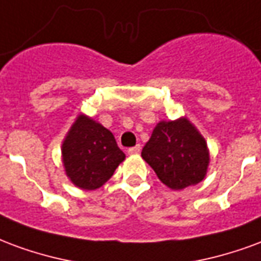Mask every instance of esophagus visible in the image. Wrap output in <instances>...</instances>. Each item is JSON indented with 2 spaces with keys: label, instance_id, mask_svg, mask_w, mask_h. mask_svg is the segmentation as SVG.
<instances>
[{
  "label": "esophagus",
  "instance_id": "obj_1",
  "mask_svg": "<svg viewBox=\"0 0 261 261\" xmlns=\"http://www.w3.org/2000/svg\"><path fill=\"white\" fill-rule=\"evenodd\" d=\"M140 144H136V146H133V147H130V149H128V153L129 154H139L140 153Z\"/></svg>",
  "mask_w": 261,
  "mask_h": 261
}]
</instances>
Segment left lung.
Wrapping results in <instances>:
<instances>
[{"mask_svg": "<svg viewBox=\"0 0 261 261\" xmlns=\"http://www.w3.org/2000/svg\"><path fill=\"white\" fill-rule=\"evenodd\" d=\"M142 157L171 189L203 180L210 161L204 139L188 119L160 122L142 150Z\"/></svg>", "mask_w": 261, "mask_h": 261, "instance_id": "obj_1", "label": "left lung"}]
</instances>
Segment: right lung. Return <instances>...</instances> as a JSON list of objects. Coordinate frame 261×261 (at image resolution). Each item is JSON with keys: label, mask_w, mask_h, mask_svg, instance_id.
<instances>
[{"label": "right lung", "mask_w": 261, "mask_h": 261, "mask_svg": "<svg viewBox=\"0 0 261 261\" xmlns=\"http://www.w3.org/2000/svg\"><path fill=\"white\" fill-rule=\"evenodd\" d=\"M62 160L76 186L94 191L111 178L125 154L108 129L79 115L62 144Z\"/></svg>", "instance_id": "add662e5"}]
</instances>
